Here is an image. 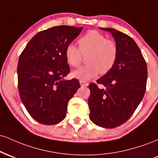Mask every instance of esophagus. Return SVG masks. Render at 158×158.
Instances as JSON below:
<instances>
[{
  "label": "esophagus",
  "instance_id": "34e87169",
  "mask_svg": "<svg viewBox=\"0 0 158 158\" xmlns=\"http://www.w3.org/2000/svg\"><path fill=\"white\" fill-rule=\"evenodd\" d=\"M80 85H81V86H82V87H86L88 85V83L85 82V81H80Z\"/></svg>",
  "mask_w": 158,
  "mask_h": 158
}]
</instances>
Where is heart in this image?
I'll use <instances>...</instances> for the list:
<instances>
[{
	"instance_id": "heart-1",
	"label": "heart",
	"mask_w": 158,
	"mask_h": 158,
	"mask_svg": "<svg viewBox=\"0 0 158 158\" xmlns=\"http://www.w3.org/2000/svg\"><path fill=\"white\" fill-rule=\"evenodd\" d=\"M79 48L70 44L64 51L67 62L70 66L80 64L82 55L88 54V64L73 70L71 76L80 81H88L97 77L98 74H105L113 68L117 58V46L114 41L106 39L103 34L96 30H90L78 40Z\"/></svg>"
}]
</instances>
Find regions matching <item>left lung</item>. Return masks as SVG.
Instances as JSON below:
<instances>
[{"instance_id":"8db88e82","label":"left lung","mask_w":158,"mask_h":158,"mask_svg":"<svg viewBox=\"0 0 158 158\" xmlns=\"http://www.w3.org/2000/svg\"><path fill=\"white\" fill-rule=\"evenodd\" d=\"M100 29L111 33L118 52L113 68L97 81L106 89H100L94 83L89 85V117L98 126L113 128L126 123L142 101L147 65L130 36L112 28Z\"/></svg>"}]
</instances>
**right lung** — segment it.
I'll use <instances>...</instances> for the list:
<instances>
[{
    "mask_svg": "<svg viewBox=\"0 0 158 158\" xmlns=\"http://www.w3.org/2000/svg\"><path fill=\"white\" fill-rule=\"evenodd\" d=\"M81 30L62 25L38 32L20 56V97L30 115L41 124L54 125L64 119L69 100L80 88L77 79L64 77L70 72L65 49Z\"/></svg>",
    "mask_w": 158,
    "mask_h": 158,
    "instance_id": "add662e5",
    "label": "right lung"
}]
</instances>
